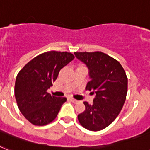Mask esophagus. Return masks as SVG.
<instances>
[{"mask_svg":"<svg viewBox=\"0 0 150 150\" xmlns=\"http://www.w3.org/2000/svg\"><path fill=\"white\" fill-rule=\"evenodd\" d=\"M70 99H71V102H72L73 103H79V101L76 100V99H75V98H70Z\"/></svg>","mask_w":150,"mask_h":150,"instance_id":"34e87169","label":"esophagus"}]
</instances>
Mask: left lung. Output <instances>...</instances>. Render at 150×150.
<instances>
[{"instance_id": "8db88e82", "label": "left lung", "mask_w": 150, "mask_h": 150, "mask_svg": "<svg viewBox=\"0 0 150 150\" xmlns=\"http://www.w3.org/2000/svg\"><path fill=\"white\" fill-rule=\"evenodd\" d=\"M86 64L91 78L86 89L96 94L93 103L84 102L86 110L78 115L79 123L90 131H99L112 122L126 98L128 79L121 64L102 52H75Z\"/></svg>"}]
</instances>
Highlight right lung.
<instances>
[{"instance_id": "right-lung-1", "label": "right lung", "mask_w": 150, "mask_h": 150, "mask_svg": "<svg viewBox=\"0 0 150 150\" xmlns=\"http://www.w3.org/2000/svg\"><path fill=\"white\" fill-rule=\"evenodd\" d=\"M75 58L67 52H44L27 63L18 72L14 95L18 109L35 126H45L54 121L65 97L51 96L47 90L60 70Z\"/></svg>"}]
</instances>
